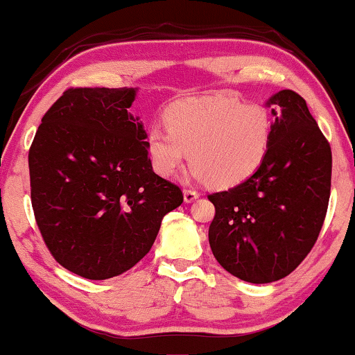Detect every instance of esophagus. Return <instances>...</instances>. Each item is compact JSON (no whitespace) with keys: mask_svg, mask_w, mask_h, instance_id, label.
I'll use <instances>...</instances> for the list:
<instances>
[{"mask_svg":"<svg viewBox=\"0 0 355 355\" xmlns=\"http://www.w3.org/2000/svg\"><path fill=\"white\" fill-rule=\"evenodd\" d=\"M199 198V193L194 191V189H183V199L184 202H193L196 201V199Z\"/></svg>","mask_w":355,"mask_h":355,"instance_id":"34e87169","label":"esophagus"}]
</instances>
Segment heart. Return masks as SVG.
<instances>
[{
	"label": "heart",
	"instance_id": "1",
	"mask_svg": "<svg viewBox=\"0 0 355 355\" xmlns=\"http://www.w3.org/2000/svg\"><path fill=\"white\" fill-rule=\"evenodd\" d=\"M167 122L168 130L156 125L146 135L153 168L164 178L177 177L189 156L194 178L234 187L257 171L272 141L267 109L228 96L178 104Z\"/></svg>",
	"mask_w": 355,
	"mask_h": 355
}]
</instances>
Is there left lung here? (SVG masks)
<instances>
[{
	"label": "left lung",
	"mask_w": 355,
	"mask_h": 355,
	"mask_svg": "<svg viewBox=\"0 0 355 355\" xmlns=\"http://www.w3.org/2000/svg\"><path fill=\"white\" fill-rule=\"evenodd\" d=\"M272 109V141L251 177L209 196L214 257L233 277L272 283L289 275L315 244L331 188V148L304 98L282 89Z\"/></svg>",
	"instance_id": "1"
}]
</instances>
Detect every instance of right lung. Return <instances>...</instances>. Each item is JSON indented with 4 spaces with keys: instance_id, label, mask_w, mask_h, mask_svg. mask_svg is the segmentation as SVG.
Here are the masks:
<instances>
[{
    "instance_id": "obj_1",
    "label": "right lung",
    "mask_w": 355,
    "mask_h": 355,
    "mask_svg": "<svg viewBox=\"0 0 355 355\" xmlns=\"http://www.w3.org/2000/svg\"><path fill=\"white\" fill-rule=\"evenodd\" d=\"M138 88H71L42 119L28 153L32 207L53 257L88 279L121 275L183 202L153 172L146 130L128 112Z\"/></svg>"
}]
</instances>
